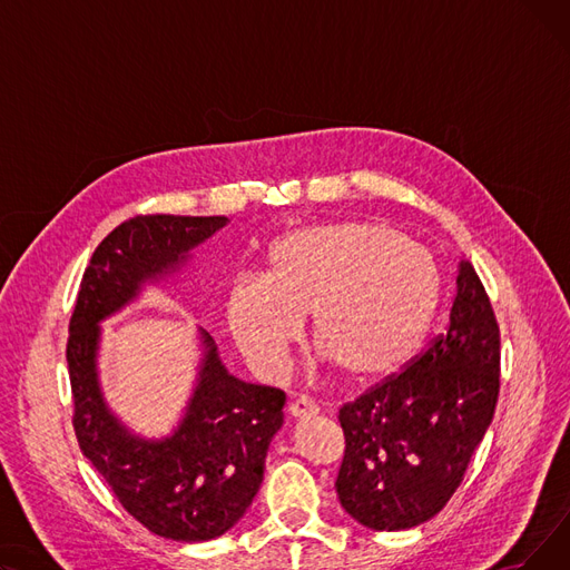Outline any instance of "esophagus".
Returning a JSON list of instances; mask_svg holds the SVG:
<instances>
[{
	"label": "esophagus",
	"instance_id": "esophagus-1",
	"mask_svg": "<svg viewBox=\"0 0 570 570\" xmlns=\"http://www.w3.org/2000/svg\"><path fill=\"white\" fill-rule=\"evenodd\" d=\"M288 413H291L293 421H305V417H312V415L318 413V406L312 400L301 397V400H293L288 404Z\"/></svg>",
	"mask_w": 570,
	"mask_h": 570
}]
</instances>
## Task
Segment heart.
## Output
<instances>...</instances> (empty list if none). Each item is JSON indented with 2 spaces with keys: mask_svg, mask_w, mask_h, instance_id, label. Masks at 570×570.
I'll return each mask as SVG.
<instances>
[{
  "mask_svg": "<svg viewBox=\"0 0 570 570\" xmlns=\"http://www.w3.org/2000/svg\"><path fill=\"white\" fill-rule=\"evenodd\" d=\"M436 303V263L421 243L381 224L340 222L277 239L263 277L230 284L226 321L265 376L286 370L309 314L314 342L340 374L376 381L413 355Z\"/></svg>",
  "mask_w": 570,
  "mask_h": 570,
  "instance_id": "heart-1",
  "label": "heart"
}]
</instances>
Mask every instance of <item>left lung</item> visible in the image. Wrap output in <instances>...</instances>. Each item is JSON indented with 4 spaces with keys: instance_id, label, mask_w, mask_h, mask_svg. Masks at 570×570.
<instances>
[{
    "instance_id": "left-lung-1",
    "label": "left lung",
    "mask_w": 570,
    "mask_h": 570,
    "mask_svg": "<svg viewBox=\"0 0 570 570\" xmlns=\"http://www.w3.org/2000/svg\"><path fill=\"white\" fill-rule=\"evenodd\" d=\"M501 335L488 291L469 261L441 335L340 409L344 511L374 531L434 518L464 481L499 397Z\"/></svg>"
}]
</instances>
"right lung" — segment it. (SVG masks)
Returning <instances> with one entry per match:
<instances>
[{
    "mask_svg": "<svg viewBox=\"0 0 570 570\" xmlns=\"http://www.w3.org/2000/svg\"><path fill=\"white\" fill-rule=\"evenodd\" d=\"M226 217L136 215L95 249L69 321L67 363L73 430L115 499L147 531L200 543L245 515L261 483L267 445L284 423L279 387L245 383L226 372L215 340L203 335L198 385L173 436L145 441L108 411L97 381L99 321L183 265L189 249L226 226Z\"/></svg>",
    "mask_w": 570,
    "mask_h": 570,
    "instance_id": "obj_1",
    "label": "right lung"
}]
</instances>
